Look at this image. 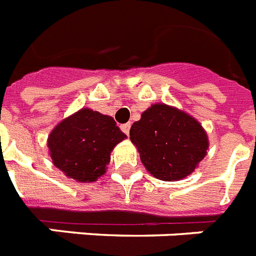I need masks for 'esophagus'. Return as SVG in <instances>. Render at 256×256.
<instances>
[{
	"instance_id": "34e87169",
	"label": "esophagus",
	"mask_w": 256,
	"mask_h": 256,
	"mask_svg": "<svg viewBox=\"0 0 256 256\" xmlns=\"http://www.w3.org/2000/svg\"><path fill=\"white\" fill-rule=\"evenodd\" d=\"M130 128H132V124H120V130L126 134V136H128V132H130Z\"/></svg>"
}]
</instances>
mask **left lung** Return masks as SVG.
Wrapping results in <instances>:
<instances>
[{
    "mask_svg": "<svg viewBox=\"0 0 256 256\" xmlns=\"http://www.w3.org/2000/svg\"><path fill=\"white\" fill-rule=\"evenodd\" d=\"M146 170L160 180L174 182L194 172L208 150L202 124L183 110L154 104L130 128Z\"/></svg>",
    "mask_w": 256,
    "mask_h": 256,
    "instance_id": "obj_1",
    "label": "left lung"
}]
</instances>
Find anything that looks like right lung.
<instances>
[{
    "label": "right lung",
    "mask_w": 256,
    "mask_h": 256,
    "mask_svg": "<svg viewBox=\"0 0 256 256\" xmlns=\"http://www.w3.org/2000/svg\"><path fill=\"white\" fill-rule=\"evenodd\" d=\"M126 138L112 116L84 108L50 132L48 148L53 164L68 178L90 183L106 172L110 154Z\"/></svg>",
    "instance_id": "obj_1"
}]
</instances>
